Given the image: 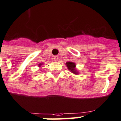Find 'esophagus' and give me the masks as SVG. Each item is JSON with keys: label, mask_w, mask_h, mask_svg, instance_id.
Returning a JSON list of instances; mask_svg holds the SVG:
<instances>
[{"label": "esophagus", "mask_w": 121, "mask_h": 121, "mask_svg": "<svg viewBox=\"0 0 121 121\" xmlns=\"http://www.w3.org/2000/svg\"><path fill=\"white\" fill-rule=\"evenodd\" d=\"M54 60L55 61H58V59H59V57L58 56H54Z\"/></svg>", "instance_id": "obj_1"}]
</instances>
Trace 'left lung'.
I'll return each instance as SVG.
<instances>
[{
	"label": "left lung",
	"mask_w": 121,
	"mask_h": 121,
	"mask_svg": "<svg viewBox=\"0 0 121 121\" xmlns=\"http://www.w3.org/2000/svg\"><path fill=\"white\" fill-rule=\"evenodd\" d=\"M66 66L68 67V70H71V72H72V73H75V74H77V72L76 71L75 68V64L73 62H67L66 63Z\"/></svg>",
	"instance_id": "8db88e82"
}]
</instances>
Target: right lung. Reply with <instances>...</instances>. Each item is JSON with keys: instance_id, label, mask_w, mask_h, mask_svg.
Wrapping results in <instances>:
<instances>
[{"instance_id": "obj_1", "label": "right lung", "mask_w": 121, "mask_h": 121, "mask_svg": "<svg viewBox=\"0 0 121 121\" xmlns=\"http://www.w3.org/2000/svg\"><path fill=\"white\" fill-rule=\"evenodd\" d=\"M41 65V64H40V65H39V66H40V65Z\"/></svg>"}]
</instances>
